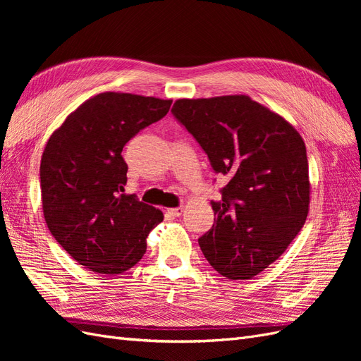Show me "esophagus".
Wrapping results in <instances>:
<instances>
[{"label":"esophagus","instance_id":"esophagus-1","mask_svg":"<svg viewBox=\"0 0 361 361\" xmlns=\"http://www.w3.org/2000/svg\"><path fill=\"white\" fill-rule=\"evenodd\" d=\"M183 212V207H169V209L166 211V215L167 216H180Z\"/></svg>","mask_w":361,"mask_h":361}]
</instances>
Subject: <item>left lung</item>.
<instances>
[{"mask_svg": "<svg viewBox=\"0 0 361 361\" xmlns=\"http://www.w3.org/2000/svg\"><path fill=\"white\" fill-rule=\"evenodd\" d=\"M171 113L227 179L221 200L211 202L215 224L199 238L206 260L231 280L257 276L285 253L307 218L304 140L247 94L178 99Z\"/></svg>", "mask_w": 361, "mask_h": 361, "instance_id": "left-lung-1", "label": "left lung"}]
</instances>
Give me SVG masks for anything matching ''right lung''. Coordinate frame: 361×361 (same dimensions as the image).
<instances>
[{"mask_svg": "<svg viewBox=\"0 0 361 361\" xmlns=\"http://www.w3.org/2000/svg\"><path fill=\"white\" fill-rule=\"evenodd\" d=\"M171 99L105 92L82 102L51 134L40 162L42 207L56 241L96 274L117 276L146 253L164 215L125 194L123 146L158 122Z\"/></svg>", "mask_w": 361, "mask_h": 361, "instance_id": "1", "label": "right lung"}]
</instances>
